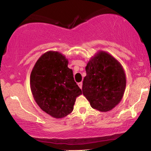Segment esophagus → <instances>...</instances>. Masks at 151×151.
<instances>
[{"mask_svg": "<svg viewBox=\"0 0 151 151\" xmlns=\"http://www.w3.org/2000/svg\"><path fill=\"white\" fill-rule=\"evenodd\" d=\"M78 87H79L81 89V88H82V87H83V83H82V82L78 83Z\"/></svg>", "mask_w": 151, "mask_h": 151, "instance_id": "1", "label": "esophagus"}]
</instances>
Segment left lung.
<instances>
[{
    "mask_svg": "<svg viewBox=\"0 0 151 151\" xmlns=\"http://www.w3.org/2000/svg\"><path fill=\"white\" fill-rule=\"evenodd\" d=\"M83 94L93 109L100 112L111 111L122 100L126 87V75L122 65L106 51L100 50L85 67Z\"/></svg>",
    "mask_w": 151,
    "mask_h": 151,
    "instance_id": "obj_1",
    "label": "left lung"
}]
</instances>
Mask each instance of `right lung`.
Masks as SVG:
<instances>
[{
    "instance_id": "right-lung-1",
    "label": "right lung",
    "mask_w": 151,
    "mask_h": 151,
    "mask_svg": "<svg viewBox=\"0 0 151 151\" xmlns=\"http://www.w3.org/2000/svg\"><path fill=\"white\" fill-rule=\"evenodd\" d=\"M68 64V60L62 53L49 51L38 59L30 74V89L35 102L55 119L70 114L76 98L82 94Z\"/></svg>"
}]
</instances>
